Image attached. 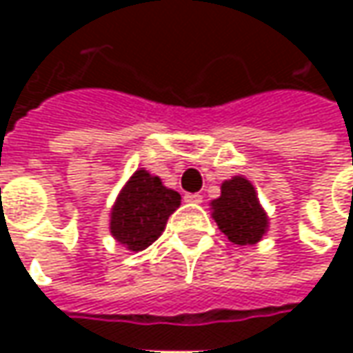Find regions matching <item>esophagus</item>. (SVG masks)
<instances>
[{
	"label": "esophagus",
	"instance_id": "34e87169",
	"mask_svg": "<svg viewBox=\"0 0 353 353\" xmlns=\"http://www.w3.org/2000/svg\"><path fill=\"white\" fill-rule=\"evenodd\" d=\"M184 202H190V204H200L202 202V196L196 194V192H188V194H184Z\"/></svg>",
	"mask_w": 353,
	"mask_h": 353
}]
</instances>
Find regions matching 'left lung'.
Wrapping results in <instances>:
<instances>
[{
    "instance_id": "obj_1",
    "label": "left lung",
    "mask_w": 353,
    "mask_h": 353,
    "mask_svg": "<svg viewBox=\"0 0 353 353\" xmlns=\"http://www.w3.org/2000/svg\"><path fill=\"white\" fill-rule=\"evenodd\" d=\"M210 210L220 232L237 245H255L269 230V216L243 174L222 183L220 196L212 200Z\"/></svg>"
}]
</instances>
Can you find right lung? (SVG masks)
I'll return each instance as SVG.
<instances>
[{
    "mask_svg": "<svg viewBox=\"0 0 353 353\" xmlns=\"http://www.w3.org/2000/svg\"><path fill=\"white\" fill-rule=\"evenodd\" d=\"M179 206L176 190L167 188L149 170H135L112 206L110 232L129 251H143L165 232L169 216Z\"/></svg>",
    "mask_w": 353,
    "mask_h": 353,
    "instance_id": "right-lung-1",
    "label": "right lung"
}]
</instances>
